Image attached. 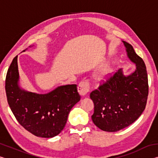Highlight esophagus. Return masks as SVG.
<instances>
[{"label":"esophagus","mask_w":158,"mask_h":158,"mask_svg":"<svg viewBox=\"0 0 158 158\" xmlns=\"http://www.w3.org/2000/svg\"><path fill=\"white\" fill-rule=\"evenodd\" d=\"M79 94L84 96L90 91V83L88 81H82L79 83L77 87Z\"/></svg>","instance_id":"esophagus-1"}]
</instances>
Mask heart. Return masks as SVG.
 Segmentation results:
<instances>
[{
  "label": "heart",
  "mask_w": 158,
  "mask_h": 158,
  "mask_svg": "<svg viewBox=\"0 0 158 158\" xmlns=\"http://www.w3.org/2000/svg\"><path fill=\"white\" fill-rule=\"evenodd\" d=\"M111 70L109 68H106L102 70L97 75V79L99 81H103L106 79V78L111 74Z\"/></svg>",
  "instance_id": "heart-1"
}]
</instances>
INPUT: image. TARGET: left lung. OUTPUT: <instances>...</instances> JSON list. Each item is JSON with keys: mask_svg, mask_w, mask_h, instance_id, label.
<instances>
[{"mask_svg": "<svg viewBox=\"0 0 158 158\" xmlns=\"http://www.w3.org/2000/svg\"><path fill=\"white\" fill-rule=\"evenodd\" d=\"M127 56L135 64V70L125 75L119 69L98 89L90 93L94 103L93 123L106 132H117L129 126L145 109L148 94V75L142 58L132 46L122 41Z\"/></svg>", "mask_w": 158, "mask_h": 158, "instance_id": "1", "label": "left lung"}]
</instances>
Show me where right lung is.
Returning a JSON list of instances; mask_svg holds the SVG:
<instances>
[{"label": "right lung", "mask_w": 158, "mask_h": 158, "mask_svg": "<svg viewBox=\"0 0 158 158\" xmlns=\"http://www.w3.org/2000/svg\"><path fill=\"white\" fill-rule=\"evenodd\" d=\"M17 57L13 59L5 79L10 107L28 132L40 137H55L65 127L69 111L81 99L77 85H60L45 94L28 91L19 85Z\"/></svg>", "instance_id": "1"}]
</instances>
